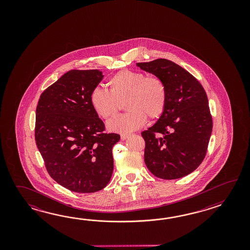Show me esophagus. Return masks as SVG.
Returning a JSON list of instances; mask_svg holds the SVG:
<instances>
[{
	"label": "esophagus",
	"instance_id": "34e87169",
	"mask_svg": "<svg viewBox=\"0 0 250 250\" xmlns=\"http://www.w3.org/2000/svg\"><path fill=\"white\" fill-rule=\"evenodd\" d=\"M128 136H129V134H122L121 138H122V140H125L126 138H128Z\"/></svg>",
	"mask_w": 250,
	"mask_h": 250
}]
</instances>
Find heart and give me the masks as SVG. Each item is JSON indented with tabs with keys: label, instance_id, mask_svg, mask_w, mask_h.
Returning a JSON list of instances; mask_svg holds the SVG:
<instances>
[{
	"label": "heart",
	"instance_id": "obj_1",
	"mask_svg": "<svg viewBox=\"0 0 250 250\" xmlns=\"http://www.w3.org/2000/svg\"><path fill=\"white\" fill-rule=\"evenodd\" d=\"M108 91L96 87L91 92V106L99 117L112 119L119 111L120 103L125 101L128 112L108 123L113 132L129 133L143 127L148 117L156 120L164 113L167 104V86L156 75L123 69L107 81Z\"/></svg>",
	"mask_w": 250,
	"mask_h": 250
}]
</instances>
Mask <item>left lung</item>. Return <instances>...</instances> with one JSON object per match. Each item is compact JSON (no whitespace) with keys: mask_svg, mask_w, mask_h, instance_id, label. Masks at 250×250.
<instances>
[{"mask_svg":"<svg viewBox=\"0 0 250 250\" xmlns=\"http://www.w3.org/2000/svg\"><path fill=\"white\" fill-rule=\"evenodd\" d=\"M137 65L163 79L168 93L162 116L141 133L145 163L157 178L180 179L196 170L207 154L212 129L207 93L193 75L169 60Z\"/></svg>","mask_w":250,"mask_h":250,"instance_id":"obj_1","label":"left lung"}]
</instances>
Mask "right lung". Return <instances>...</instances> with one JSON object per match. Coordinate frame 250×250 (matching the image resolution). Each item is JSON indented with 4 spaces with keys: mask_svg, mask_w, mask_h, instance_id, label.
I'll list each match as a JSON object with an SVG mask.
<instances>
[{
    "mask_svg": "<svg viewBox=\"0 0 250 250\" xmlns=\"http://www.w3.org/2000/svg\"><path fill=\"white\" fill-rule=\"evenodd\" d=\"M104 75L72 69L40 96L35 139L49 175L70 191H99L111 180L112 147L120 135L105 126L91 106V92Z\"/></svg>",
    "mask_w": 250,
    "mask_h": 250,
    "instance_id": "1",
    "label": "right lung"
}]
</instances>
